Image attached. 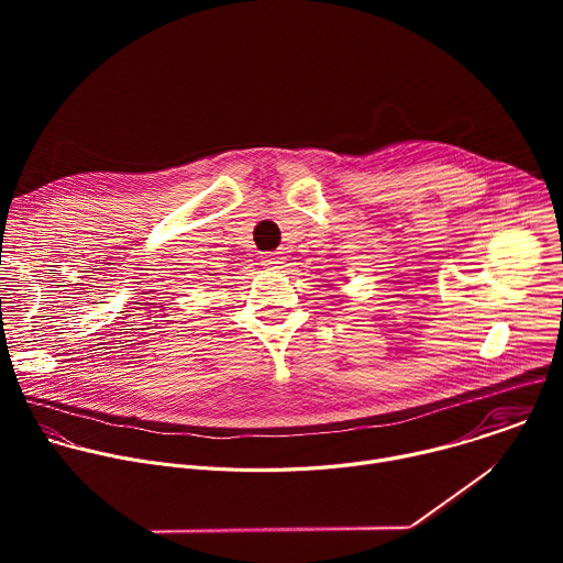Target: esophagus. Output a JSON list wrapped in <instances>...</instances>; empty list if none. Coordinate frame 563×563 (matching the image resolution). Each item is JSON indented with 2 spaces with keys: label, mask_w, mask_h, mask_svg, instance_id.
Returning <instances> with one entry per match:
<instances>
[{
  "label": "esophagus",
  "mask_w": 563,
  "mask_h": 563,
  "mask_svg": "<svg viewBox=\"0 0 563 563\" xmlns=\"http://www.w3.org/2000/svg\"><path fill=\"white\" fill-rule=\"evenodd\" d=\"M283 263H285L283 252H269L263 256V265L269 269H278V267H283Z\"/></svg>",
  "instance_id": "obj_1"
}]
</instances>
